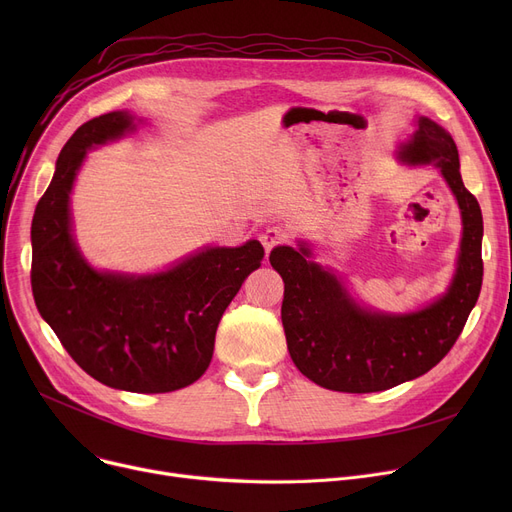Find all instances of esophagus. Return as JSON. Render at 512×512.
<instances>
[{
	"label": "esophagus",
	"instance_id": "obj_1",
	"mask_svg": "<svg viewBox=\"0 0 512 512\" xmlns=\"http://www.w3.org/2000/svg\"><path fill=\"white\" fill-rule=\"evenodd\" d=\"M290 240V232L286 226H270L263 234H261V242L265 247V253L270 255V251L278 245H284V242Z\"/></svg>",
	"mask_w": 512,
	"mask_h": 512
}]
</instances>
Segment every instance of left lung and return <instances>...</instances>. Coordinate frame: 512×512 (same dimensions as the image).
I'll return each mask as SVG.
<instances>
[{"mask_svg": "<svg viewBox=\"0 0 512 512\" xmlns=\"http://www.w3.org/2000/svg\"><path fill=\"white\" fill-rule=\"evenodd\" d=\"M398 159L409 166L434 164L456 197L463 238L448 290L427 307L388 315L361 307L330 270L311 261L307 242L278 247L270 263L284 280L282 326L290 359L321 388L336 392H382L436 367L461 336L477 303L483 261V218L461 178L459 151L450 134L421 116Z\"/></svg>", "mask_w": 512, "mask_h": 512, "instance_id": "obj_1", "label": "left lung"}]
</instances>
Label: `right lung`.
<instances>
[{
	"label": "right lung",
	"instance_id": "right-lung-1",
	"mask_svg": "<svg viewBox=\"0 0 512 512\" xmlns=\"http://www.w3.org/2000/svg\"><path fill=\"white\" fill-rule=\"evenodd\" d=\"M132 130L128 112H110L85 122L64 145L33 215L31 284L41 317L91 378L159 394L205 373L220 319L265 251L249 240L207 247L149 276L93 270L72 238V184L87 149Z\"/></svg>",
	"mask_w": 512,
	"mask_h": 512
}]
</instances>
